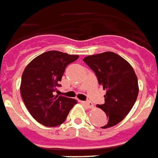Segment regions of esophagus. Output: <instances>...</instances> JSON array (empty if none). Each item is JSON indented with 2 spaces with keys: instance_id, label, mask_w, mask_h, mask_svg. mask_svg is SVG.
<instances>
[{
  "instance_id": "esophagus-1",
  "label": "esophagus",
  "mask_w": 158,
  "mask_h": 158,
  "mask_svg": "<svg viewBox=\"0 0 158 158\" xmlns=\"http://www.w3.org/2000/svg\"><path fill=\"white\" fill-rule=\"evenodd\" d=\"M81 103L83 104H85V106H87L88 107H93V103L90 101H81Z\"/></svg>"
}]
</instances>
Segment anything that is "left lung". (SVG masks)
Returning <instances> with one entry per match:
<instances>
[{
    "label": "left lung",
    "instance_id": "1",
    "mask_svg": "<svg viewBox=\"0 0 158 158\" xmlns=\"http://www.w3.org/2000/svg\"><path fill=\"white\" fill-rule=\"evenodd\" d=\"M83 61L95 73L99 85L107 91L104 104H97L107 115V123L101 128L115 126L129 113L139 95L135 71L126 60L109 51L87 56Z\"/></svg>",
    "mask_w": 158,
    "mask_h": 158
}]
</instances>
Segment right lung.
<instances>
[{"label":"right lung","mask_w":158,"mask_h":158,"mask_svg":"<svg viewBox=\"0 0 158 158\" xmlns=\"http://www.w3.org/2000/svg\"><path fill=\"white\" fill-rule=\"evenodd\" d=\"M78 58V55L50 51L36 57L25 68L20 94L30 114L40 123L58 126L77 104L73 99L54 95V92L61 87L59 82L67 65Z\"/></svg>","instance_id":"1"}]
</instances>
